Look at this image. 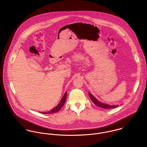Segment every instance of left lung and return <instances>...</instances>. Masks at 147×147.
<instances>
[{"label": "left lung", "mask_w": 147, "mask_h": 147, "mask_svg": "<svg viewBox=\"0 0 147 147\" xmlns=\"http://www.w3.org/2000/svg\"><path fill=\"white\" fill-rule=\"evenodd\" d=\"M89 94V97L90 98V100H92V101L94 103V104L97 106H99L100 107H102V108H104V109H113V108H115L117 107H118L119 105H109V104H105V103H103V102H100L99 100H98L95 97H94L90 93H88Z\"/></svg>", "instance_id": "left-lung-1"}]
</instances>
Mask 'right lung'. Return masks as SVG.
Wrapping results in <instances>:
<instances>
[{"instance_id":"obj_1","label":"right lung","mask_w":147,"mask_h":147,"mask_svg":"<svg viewBox=\"0 0 147 147\" xmlns=\"http://www.w3.org/2000/svg\"><path fill=\"white\" fill-rule=\"evenodd\" d=\"M66 98H67V92H65L64 93L62 98L61 100V102L59 103V104L57 105V106H55V107H54L53 109L50 110V111H46V112H43V113H42V114H53V113H55L58 112L63 107V105H64L65 102Z\"/></svg>"}]
</instances>
